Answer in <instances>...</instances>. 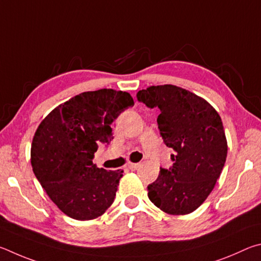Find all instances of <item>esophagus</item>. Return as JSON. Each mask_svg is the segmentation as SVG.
Instances as JSON below:
<instances>
[{"label": "esophagus", "mask_w": 261, "mask_h": 261, "mask_svg": "<svg viewBox=\"0 0 261 261\" xmlns=\"http://www.w3.org/2000/svg\"><path fill=\"white\" fill-rule=\"evenodd\" d=\"M139 166H140V164H133V163L128 164V168H130V170H134V171L138 170Z\"/></svg>", "instance_id": "1"}]
</instances>
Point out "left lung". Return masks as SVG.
Returning <instances> with one entry per match:
<instances>
[{
    "label": "left lung",
    "mask_w": 261,
    "mask_h": 261,
    "mask_svg": "<svg viewBox=\"0 0 261 261\" xmlns=\"http://www.w3.org/2000/svg\"><path fill=\"white\" fill-rule=\"evenodd\" d=\"M149 108H158V128L164 143L174 150L173 166L161 168L148 186V197L173 216L197 210L211 194L227 158L221 118L207 100L174 85L150 86L138 93Z\"/></svg>",
    "instance_id": "obj_1"
}]
</instances>
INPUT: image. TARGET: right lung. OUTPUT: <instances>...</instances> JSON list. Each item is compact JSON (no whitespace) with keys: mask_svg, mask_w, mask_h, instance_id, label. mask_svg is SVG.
I'll return each instance as SVG.
<instances>
[{"mask_svg":"<svg viewBox=\"0 0 261 261\" xmlns=\"http://www.w3.org/2000/svg\"><path fill=\"white\" fill-rule=\"evenodd\" d=\"M121 90L85 91L58 105L36 129L31 164L49 198L67 217L93 220L111 206L123 171L93 164L99 143L111 142V123L133 107Z\"/></svg>","mask_w":261,"mask_h":261,"instance_id":"right-lung-1","label":"right lung"}]
</instances>
